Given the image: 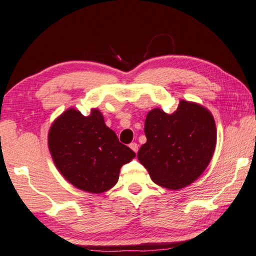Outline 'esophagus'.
Here are the masks:
<instances>
[{
    "label": "esophagus",
    "instance_id": "obj_1",
    "mask_svg": "<svg viewBox=\"0 0 256 256\" xmlns=\"http://www.w3.org/2000/svg\"><path fill=\"white\" fill-rule=\"evenodd\" d=\"M130 148H132V150L134 151V152H138V143H136V142H133V143H131L130 144Z\"/></svg>",
    "mask_w": 256,
    "mask_h": 256
}]
</instances>
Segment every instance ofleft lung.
Here are the masks:
<instances>
[{"label": "left lung", "mask_w": 256, "mask_h": 256, "mask_svg": "<svg viewBox=\"0 0 256 256\" xmlns=\"http://www.w3.org/2000/svg\"><path fill=\"white\" fill-rule=\"evenodd\" d=\"M144 133L146 143L138 150V159L153 182L170 190L197 180L215 152V120L206 108L194 102L180 100L172 114L151 110Z\"/></svg>", "instance_id": "1"}]
</instances>
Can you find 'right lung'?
I'll return each instance as SVG.
<instances>
[{
    "mask_svg": "<svg viewBox=\"0 0 256 256\" xmlns=\"http://www.w3.org/2000/svg\"><path fill=\"white\" fill-rule=\"evenodd\" d=\"M48 146L59 172L76 188L102 194L113 188L134 153L106 126L100 110L84 116L68 108L51 124Z\"/></svg>",
    "mask_w": 256,
    "mask_h": 256,
    "instance_id": "add662e5",
    "label": "right lung"
}]
</instances>
